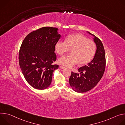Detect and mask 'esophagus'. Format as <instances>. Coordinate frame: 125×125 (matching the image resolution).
<instances>
[{
	"label": "esophagus",
	"instance_id": "1",
	"mask_svg": "<svg viewBox=\"0 0 125 125\" xmlns=\"http://www.w3.org/2000/svg\"><path fill=\"white\" fill-rule=\"evenodd\" d=\"M60 68H61L63 69H63H64V68H65V67H64V66H62V65H60Z\"/></svg>",
	"mask_w": 125,
	"mask_h": 125
}]
</instances>
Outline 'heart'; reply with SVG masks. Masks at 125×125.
Masks as SVG:
<instances>
[{
	"label": "heart",
	"mask_w": 125,
	"mask_h": 125,
	"mask_svg": "<svg viewBox=\"0 0 125 125\" xmlns=\"http://www.w3.org/2000/svg\"><path fill=\"white\" fill-rule=\"evenodd\" d=\"M54 49L60 55L71 49V53L65 54L59 59L61 64L68 67L78 62L80 65L87 64L92 60L96 52L95 44L81 34L69 35L65 41H58L55 44Z\"/></svg>",
	"instance_id": "b5f03b06"
}]
</instances>
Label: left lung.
<instances>
[{
  "mask_svg": "<svg viewBox=\"0 0 125 125\" xmlns=\"http://www.w3.org/2000/svg\"><path fill=\"white\" fill-rule=\"evenodd\" d=\"M94 37L97 50L93 59L87 64L78 69L79 73L72 72L69 82L72 89L76 92H87L95 87L101 79L106 66L105 53L101 40L95 35Z\"/></svg>",
  "mask_w": 125,
  "mask_h": 125,
  "instance_id": "1",
  "label": "left lung"
}]
</instances>
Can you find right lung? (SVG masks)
Listing matches in <instances>:
<instances>
[{"label":"right lung","instance_id":"obj_1","mask_svg":"<svg viewBox=\"0 0 125 125\" xmlns=\"http://www.w3.org/2000/svg\"><path fill=\"white\" fill-rule=\"evenodd\" d=\"M58 29L42 27L28 35L19 52V62L27 82L33 88L44 90L51 83L52 73L59 68L52 63L56 61L55 44L61 36Z\"/></svg>","mask_w":125,"mask_h":125}]
</instances>
